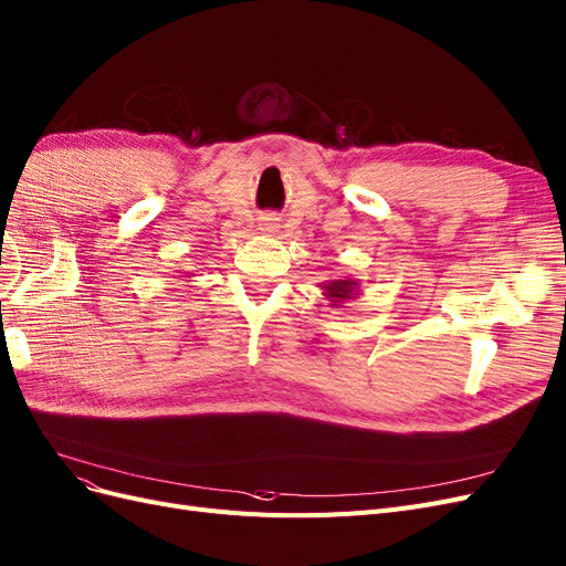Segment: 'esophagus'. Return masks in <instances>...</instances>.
<instances>
[{"label":"esophagus","mask_w":566,"mask_h":566,"mask_svg":"<svg viewBox=\"0 0 566 566\" xmlns=\"http://www.w3.org/2000/svg\"><path fill=\"white\" fill-rule=\"evenodd\" d=\"M277 228H280V219L277 217H263L261 219V223H259V230L261 233H277Z\"/></svg>","instance_id":"obj_1"}]
</instances>
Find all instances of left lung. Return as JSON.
<instances>
[{
  "label": "left lung",
  "mask_w": 566,
  "mask_h": 566,
  "mask_svg": "<svg viewBox=\"0 0 566 566\" xmlns=\"http://www.w3.org/2000/svg\"><path fill=\"white\" fill-rule=\"evenodd\" d=\"M324 289V296L331 303V307H343V303L359 296V282L354 277H338L319 284Z\"/></svg>",
  "instance_id": "1"
}]
</instances>
